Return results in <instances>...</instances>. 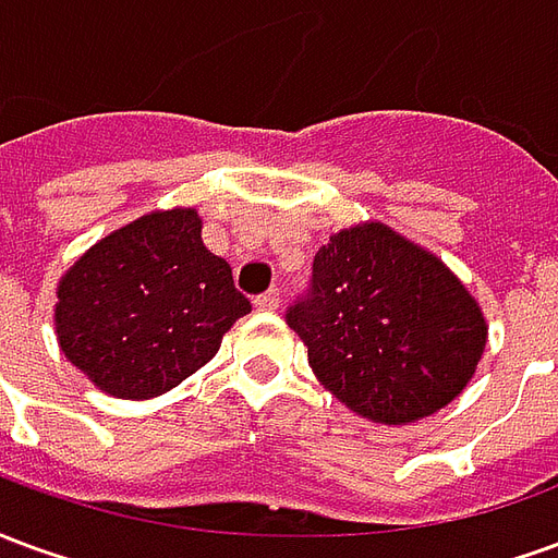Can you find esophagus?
Here are the masks:
<instances>
[{"mask_svg": "<svg viewBox=\"0 0 558 558\" xmlns=\"http://www.w3.org/2000/svg\"><path fill=\"white\" fill-rule=\"evenodd\" d=\"M254 304L259 307V311H278V304H280V292L278 290H266V292H259L254 299Z\"/></svg>", "mask_w": 558, "mask_h": 558, "instance_id": "34e87169", "label": "esophagus"}]
</instances>
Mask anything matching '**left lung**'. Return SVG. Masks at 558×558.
Segmentation results:
<instances>
[{
    "label": "left lung",
    "instance_id": "8db88e82",
    "mask_svg": "<svg viewBox=\"0 0 558 558\" xmlns=\"http://www.w3.org/2000/svg\"><path fill=\"white\" fill-rule=\"evenodd\" d=\"M287 326L352 412L407 424L442 410L475 374L487 326L475 299L418 244L364 223L331 235Z\"/></svg>",
    "mask_w": 558,
    "mask_h": 558
}]
</instances>
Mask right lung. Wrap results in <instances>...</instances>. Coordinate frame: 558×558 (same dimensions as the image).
Returning a JSON list of instances; mask_svg holds the SVG:
<instances>
[{
	"instance_id": "1",
	"label": "right lung",
	"mask_w": 558,
	"mask_h": 558,
	"mask_svg": "<svg viewBox=\"0 0 558 558\" xmlns=\"http://www.w3.org/2000/svg\"><path fill=\"white\" fill-rule=\"evenodd\" d=\"M199 232L194 208L151 211L101 239L59 283V347L107 395L170 391L251 311Z\"/></svg>"
}]
</instances>
